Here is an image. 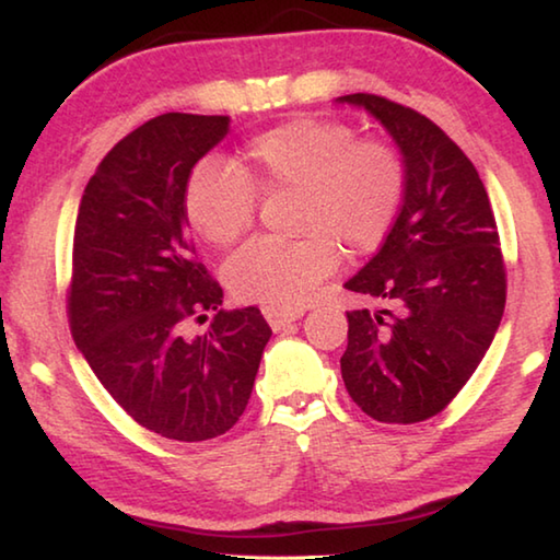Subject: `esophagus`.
<instances>
[{"label": "esophagus", "mask_w": 560, "mask_h": 560, "mask_svg": "<svg viewBox=\"0 0 560 560\" xmlns=\"http://www.w3.org/2000/svg\"><path fill=\"white\" fill-rule=\"evenodd\" d=\"M262 315L265 319L270 322V327L278 331L285 325H290V322L300 319L302 315H305V310H288V307H275V305H262Z\"/></svg>", "instance_id": "esophagus-1"}]
</instances>
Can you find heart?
<instances>
[{
	"label": "heart",
	"mask_w": 560,
	"mask_h": 560,
	"mask_svg": "<svg viewBox=\"0 0 560 560\" xmlns=\"http://www.w3.org/2000/svg\"><path fill=\"white\" fill-rule=\"evenodd\" d=\"M408 186L406 162L384 137L327 117H295L253 135L231 164L206 160L184 189L191 229L211 245L248 233L258 196L295 194L292 225L302 238L253 241L223 268L235 298L295 310L339 265L378 250L394 231Z\"/></svg>",
	"instance_id": "heart-1"
}]
</instances>
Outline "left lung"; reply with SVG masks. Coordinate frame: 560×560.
I'll return each mask as SVG.
<instances>
[{
  "label": "left lung",
  "mask_w": 560,
  "mask_h": 560,
  "mask_svg": "<svg viewBox=\"0 0 560 560\" xmlns=\"http://www.w3.org/2000/svg\"><path fill=\"white\" fill-rule=\"evenodd\" d=\"M366 107L404 152V209L381 250L347 282L374 310L347 312L341 378L378 423H420L450 406L499 329L506 265L492 203L469 156L413 107L374 93Z\"/></svg>",
  "instance_id": "8db88e82"
}]
</instances>
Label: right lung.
<instances>
[{"instance_id": "obj_1", "label": "right lung", "mask_w": 560, "mask_h": 560, "mask_svg": "<svg viewBox=\"0 0 560 560\" xmlns=\"http://www.w3.org/2000/svg\"><path fill=\"white\" fill-rule=\"evenodd\" d=\"M225 132V115L147 120L97 164L73 231V341L135 423L179 443L238 423L272 335L258 307L221 310L223 290L186 233V182ZM209 311L210 331L186 336Z\"/></svg>"}]
</instances>
